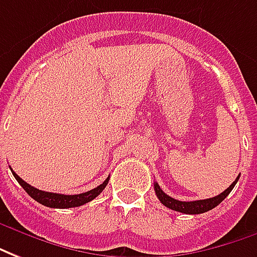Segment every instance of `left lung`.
Listing matches in <instances>:
<instances>
[{
  "label": "left lung",
  "mask_w": 257,
  "mask_h": 257,
  "mask_svg": "<svg viewBox=\"0 0 257 257\" xmlns=\"http://www.w3.org/2000/svg\"><path fill=\"white\" fill-rule=\"evenodd\" d=\"M238 178H239V176L235 178V181L231 184L227 190L223 191V192L219 194L217 196L209 198V199H199V201L191 202L177 201V199H174L172 196H169L167 194H165L158 183H155V192H156V196L159 198V201H161L166 207L172 209V210L185 213V214H199V213H205L207 212V210H212L213 207L217 206L220 202L224 201L225 198H227V195H228L231 191H232V188L235 187Z\"/></svg>",
  "instance_id": "left-lung-1"
}]
</instances>
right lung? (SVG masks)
<instances>
[{"instance_id": "add662e5", "label": "right lung", "mask_w": 257, "mask_h": 257, "mask_svg": "<svg viewBox=\"0 0 257 257\" xmlns=\"http://www.w3.org/2000/svg\"><path fill=\"white\" fill-rule=\"evenodd\" d=\"M11 172L14 174V177L16 178V181L21 184L23 187V190L26 191L29 195L32 196L33 199H36L38 203L44 205L47 207H58V209H67V207H77L84 205L87 202L92 201L94 198L99 195L105 187L108 185L109 177L103 181L101 185H98L94 190L87 191V192H83V194H77V195H63V194H55V192H45V191L37 190L32 187L30 184H27L26 181H23L18 174H16L12 169Z\"/></svg>"}]
</instances>
